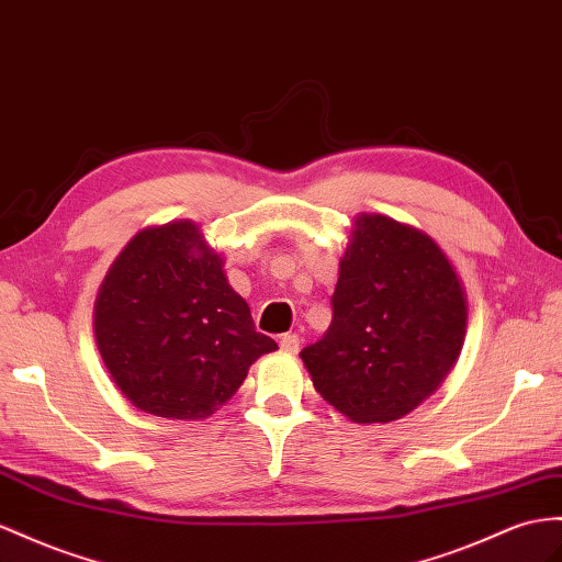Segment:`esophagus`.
<instances>
[{"label":"esophagus","instance_id":"esophagus-1","mask_svg":"<svg viewBox=\"0 0 562 562\" xmlns=\"http://www.w3.org/2000/svg\"><path fill=\"white\" fill-rule=\"evenodd\" d=\"M280 349L284 351V353H296L299 349H301V339H299V335H284L282 339H280Z\"/></svg>","mask_w":562,"mask_h":562}]
</instances>
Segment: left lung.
<instances>
[{
  "instance_id": "8db88e82",
  "label": "left lung",
  "mask_w": 562,
  "mask_h": 562,
  "mask_svg": "<svg viewBox=\"0 0 562 562\" xmlns=\"http://www.w3.org/2000/svg\"><path fill=\"white\" fill-rule=\"evenodd\" d=\"M468 299L423 229L361 213L339 261L333 323L301 351L315 392L353 423H392L437 392L465 341Z\"/></svg>"
}]
</instances>
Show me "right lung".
<instances>
[{"mask_svg":"<svg viewBox=\"0 0 562 562\" xmlns=\"http://www.w3.org/2000/svg\"><path fill=\"white\" fill-rule=\"evenodd\" d=\"M94 337L121 394L168 420L209 418L278 349L192 221L144 227L125 244L99 286Z\"/></svg>","mask_w":562,"mask_h":562,"instance_id":"add662e5","label":"right lung"}]
</instances>
